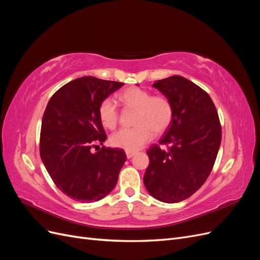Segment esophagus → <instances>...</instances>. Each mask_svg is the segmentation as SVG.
<instances>
[{"label": "esophagus", "mask_w": 260, "mask_h": 260, "mask_svg": "<svg viewBox=\"0 0 260 260\" xmlns=\"http://www.w3.org/2000/svg\"><path fill=\"white\" fill-rule=\"evenodd\" d=\"M125 155H127L128 158H131V157H133V156L136 155V152H133V151H125Z\"/></svg>", "instance_id": "obj_1"}]
</instances>
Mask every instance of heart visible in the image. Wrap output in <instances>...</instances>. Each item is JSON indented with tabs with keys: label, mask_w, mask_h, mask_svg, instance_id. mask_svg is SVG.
I'll use <instances>...</instances> for the list:
<instances>
[{
	"label": "heart",
	"mask_w": 260,
	"mask_h": 260,
	"mask_svg": "<svg viewBox=\"0 0 260 260\" xmlns=\"http://www.w3.org/2000/svg\"><path fill=\"white\" fill-rule=\"evenodd\" d=\"M119 100L125 107L136 109L133 118L136 127L115 132L111 137V143L115 147L137 151L149 142L154 135L160 136L166 132L174 121V105L161 94L152 95L145 89L131 86L120 93ZM99 117L105 128L113 130L117 127L119 111L111 98H106L100 103Z\"/></svg>",
	"instance_id": "obj_1"
}]
</instances>
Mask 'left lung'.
Segmentation results:
<instances>
[{
	"label": "left lung",
	"instance_id": "obj_1",
	"mask_svg": "<svg viewBox=\"0 0 260 260\" xmlns=\"http://www.w3.org/2000/svg\"><path fill=\"white\" fill-rule=\"evenodd\" d=\"M153 86L171 101L174 121L159 144L146 151L149 164L143 181L153 198L178 203L193 195L210 175L221 143V124L208 93L186 78L171 76Z\"/></svg>",
	"mask_w": 260,
	"mask_h": 260
}]
</instances>
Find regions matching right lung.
I'll return each mask as SVG.
<instances>
[{
    "label": "right lung",
    "instance_id": "obj_1",
    "mask_svg": "<svg viewBox=\"0 0 260 260\" xmlns=\"http://www.w3.org/2000/svg\"><path fill=\"white\" fill-rule=\"evenodd\" d=\"M122 82L82 77L62 85L43 114L40 156L59 190L82 203L103 199L115 187L127 159L121 148L102 146L107 138L99 106Z\"/></svg>",
    "mask_w": 260,
    "mask_h": 260
}]
</instances>
